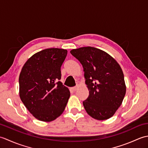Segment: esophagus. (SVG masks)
Masks as SVG:
<instances>
[{"mask_svg": "<svg viewBox=\"0 0 148 148\" xmlns=\"http://www.w3.org/2000/svg\"><path fill=\"white\" fill-rule=\"evenodd\" d=\"M77 86H74V87L71 88V90L72 91V92H75V91H76V90H77Z\"/></svg>", "mask_w": 148, "mask_h": 148, "instance_id": "1", "label": "esophagus"}]
</instances>
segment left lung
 <instances>
[{"label":"left lung","mask_w":148,"mask_h":148,"mask_svg":"<svg viewBox=\"0 0 148 148\" xmlns=\"http://www.w3.org/2000/svg\"><path fill=\"white\" fill-rule=\"evenodd\" d=\"M83 65L89 96L83 101L91 117L108 119L122 103L125 93L123 72L118 63L102 50L88 46L70 51Z\"/></svg>","instance_id":"obj_1"}]
</instances>
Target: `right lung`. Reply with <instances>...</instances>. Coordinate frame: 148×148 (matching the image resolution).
<instances>
[{"instance_id": "1", "label": "right lung", "mask_w": 148, "mask_h": 148, "mask_svg": "<svg viewBox=\"0 0 148 148\" xmlns=\"http://www.w3.org/2000/svg\"><path fill=\"white\" fill-rule=\"evenodd\" d=\"M67 55L64 49H43L31 56L22 67L19 77L20 97L40 121L49 122L57 118L70 97L68 88L59 81Z\"/></svg>"}]
</instances>
